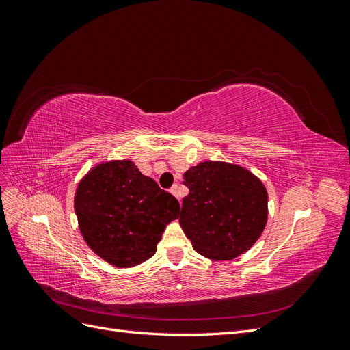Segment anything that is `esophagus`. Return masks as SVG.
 I'll list each match as a JSON object with an SVG mask.
<instances>
[{"label": "esophagus", "mask_w": 350, "mask_h": 350, "mask_svg": "<svg viewBox=\"0 0 350 350\" xmlns=\"http://www.w3.org/2000/svg\"><path fill=\"white\" fill-rule=\"evenodd\" d=\"M169 191H171V194H172V196H175V197L179 200V194H178V185H174L171 189H169Z\"/></svg>", "instance_id": "esophagus-1"}]
</instances>
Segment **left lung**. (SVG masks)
<instances>
[{"mask_svg":"<svg viewBox=\"0 0 350 350\" xmlns=\"http://www.w3.org/2000/svg\"><path fill=\"white\" fill-rule=\"evenodd\" d=\"M181 225L193 248L208 260L229 261L247 252L267 224L269 196L247 167L206 161L184 174Z\"/></svg>","mask_w":350,"mask_h":350,"instance_id":"left-lung-1","label":"left lung"}]
</instances>
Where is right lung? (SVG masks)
<instances>
[{
  "mask_svg": "<svg viewBox=\"0 0 350 350\" xmlns=\"http://www.w3.org/2000/svg\"><path fill=\"white\" fill-rule=\"evenodd\" d=\"M74 210L84 242L118 269L153 257L166 225L179 217L178 200L131 159L94 165L80 179Z\"/></svg>",
  "mask_w": 350,
  "mask_h": 350,
  "instance_id": "1",
  "label": "right lung"
}]
</instances>
